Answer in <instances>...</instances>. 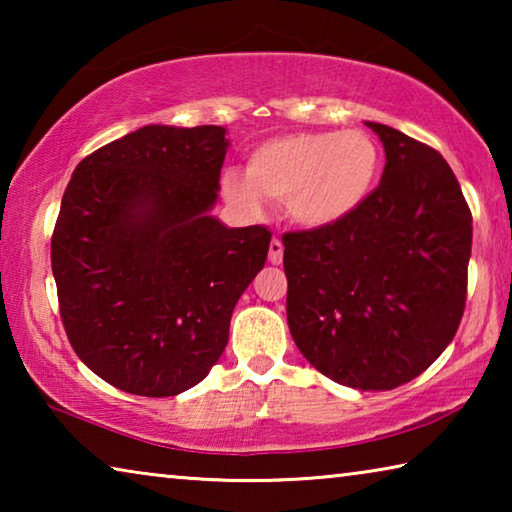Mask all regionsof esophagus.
I'll list each match as a JSON object with an SVG mask.
<instances>
[{
    "instance_id": "obj_1",
    "label": "esophagus",
    "mask_w": 512,
    "mask_h": 512,
    "mask_svg": "<svg viewBox=\"0 0 512 512\" xmlns=\"http://www.w3.org/2000/svg\"><path fill=\"white\" fill-rule=\"evenodd\" d=\"M282 257H284L282 241L273 239L271 246H268V259H271V264H282Z\"/></svg>"
}]
</instances>
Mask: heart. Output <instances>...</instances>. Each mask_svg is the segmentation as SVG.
I'll use <instances>...</instances> for the list:
<instances>
[{"label":"heart","instance_id":"obj_1","mask_svg":"<svg viewBox=\"0 0 512 512\" xmlns=\"http://www.w3.org/2000/svg\"><path fill=\"white\" fill-rule=\"evenodd\" d=\"M379 169L368 133H291L250 151L244 176L225 173L223 192L250 212L259 198L284 203L298 225L318 230L357 212L375 192Z\"/></svg>","mask_w":512,"mask_h":512}]
</instances>
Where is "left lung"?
Listing matches in <instances>:
<instances>
[{
    "mask_svg": "<svg viewBox=\"0 0 512 512\" xmlns=\"http://www.w3.org/2000/svg\"><path fill=\"white\" fill-rule=\"evenodd\" d=\"M368 126L386 151L375 192L348 219L282 237L287 320L325 377L391 391L427 370L461 325L472 212L436 149Z\"/></svg>",
    "mask_w": 512,
    "mask_h": 512,
    "instance_id": "obj_1",
    "label": "left lung"
}]
</instances>
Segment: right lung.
Segmentation results:
<instances>
[{
    "label": "right lung",
    "instance_id": "add662e5",
    "mask_svg": "<svg viewBox=\"0 0 512 512\" xmlns=\"http://www.w3.org/2000/svg\"><path fill=\"white\" fill-rule=\"evenodd\" d=\"M225 151L221 126L153 124L72 173L51 235L60 318L119 391L171 397L205 379L266 262L271 230L210 216Z\"/></svg>",
    "mask_w": 512,
    "mask_h": 512
}]
</instances>
